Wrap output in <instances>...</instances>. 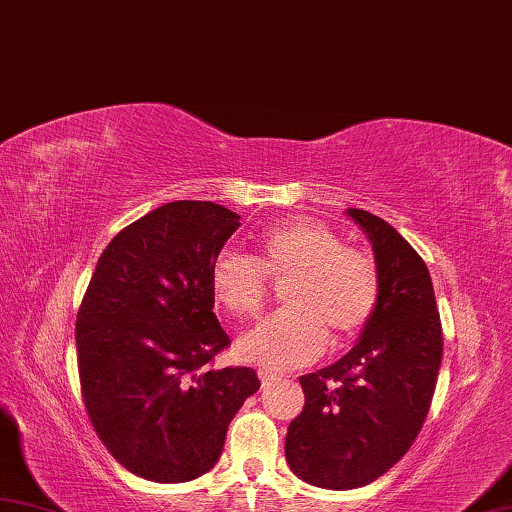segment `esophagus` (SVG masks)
<instances>
[{"label":"esophagus","mask_w":512,"mask_h":512,"mask_svg":"<svg viewBox=\"0 0 512 512\" xmlns=\"http://www.w3.org/2000/svg\"><path fill=\"white\" fill-rule=\"evenodd\" d=\"M258 379H260V385H263V390H267L269 385H274L276 376H274L272 372H265V370H260V372H258Z\"/></svg>","instance_id":"1"}]
</instances>
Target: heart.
<instances>
[{
	"mask_svg": "<svg viewBox=\"0 0 512 512\" xmlns=\"http://www.w3.org/2000/svg\"><path fill=\"white\" fill-rule=\"evenodd\" d=\"M267 278L285 285V310L238 339V354L269 372L316 361L330 336L343 345L370 323L381 296L379 267L361 249L345 247L332 227L292 220L258 238V254L220 252L209 269L214 301L236 318L256 316L269 296Z\"/></svg>",
	"mask_w": 512,
	"mask_h": 512,
	"instance_id": "heart-1",
	"label": "heart"
}]
</instances>
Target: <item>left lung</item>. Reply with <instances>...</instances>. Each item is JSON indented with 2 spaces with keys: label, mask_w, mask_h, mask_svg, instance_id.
Listing matches in <instances>:
<instances>
[{
  "label": "left lung",
  "mask_w": 512,
  "mask_h": 512,
  "mask_svg": "<svg viewBox=\"0 0 512 512\" xmlns=\"http://www.w3.org/2000/svg\"><path fill=\"white\" fill-rule=\"evenodd\" d=\"M347 214L372 240L379 305L341 361L298 379L305 406L285 437L294 475L330 490L370 484L406 455L428 417L443 354L423 258L383 218L365 209Z\"/></svg>",
  "instance_id": "obj_1"
}]
</instances>
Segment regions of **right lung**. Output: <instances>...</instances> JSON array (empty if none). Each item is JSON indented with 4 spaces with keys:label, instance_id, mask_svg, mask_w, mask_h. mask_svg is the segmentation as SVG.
Segmentation results:
<instances>
[{
    "label": "right lung",
    "instance_id": "1",
    "mask_svg": "<svg viewBox=\"0 0 512 512\" xmlns=\"http://www.w3.org/2000/svg\"><path fill=\"white\" fill-rule=\"evenodd\" d=\"M240 216L178 200L124 227L102 252L75 321L86 412L133 475L182 484L216 466L229 421L260 388L252 368H214L229 347L209 269Z\"/></svg>",
    "mask_w": 512,
    "mask_h": 512
}]
</instances>
